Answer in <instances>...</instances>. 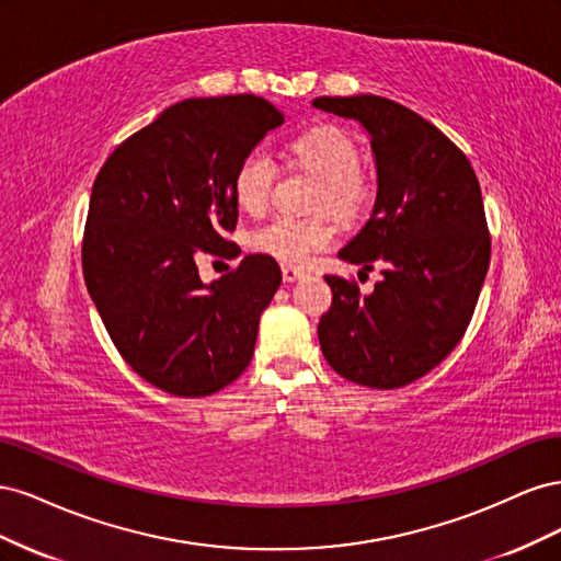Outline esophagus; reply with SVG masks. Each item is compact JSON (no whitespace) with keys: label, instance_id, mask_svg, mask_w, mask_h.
<instances>
[{"label":"esophagus","instance_id":"obj_1","mask_svg":"<svg viewBox=\"0 0 561 561\" xmlns=\"http://www.w3.org/2000/svg\"><path fill=\"white\" fill-rule=\"evenodd\" d=\"M301 276H304V268L290 266V264L283 266V280H285V283H295V280H299Z\"/></svg>","mask_w":561,"mask_h":561}]
</instances>
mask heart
Here are the masks:
<instances>
[{
	"mask_svg": "<svg viewBox=\"0 0 561 561\" xmlns=\"http://www.w3.org/2000/svg\"><path fill=\"white\" fill-rule=\"evenodd\" d=\"M290 154L299 168L320 180L316 210L330 208L336 215H355L369 198V182L360 171V147L336 126H320L297 135ZM276 182V163L264 149H252L233 173V196L241 210H264ZM336 225L325 213L311 217L276 215L254 229L250 245L285 264H304L311 254L334 243Z\"/></svg>",
	"mask_w": 561,
	"mask_h": 561,
	"instance_id": "b5f03b06",
	"label": "heart"
}]
</instances>
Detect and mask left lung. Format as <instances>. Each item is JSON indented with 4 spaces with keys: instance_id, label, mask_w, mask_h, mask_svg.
Returning a JSON list of instances; mask_svg holds the SVG:
<instances>
[{
    "instance_id": "obj_1",
    "label": "left lung",
    "mask_w": 561,
    "mask_h": 561,
    "mask_svg": "<svg viewBox=\"0 0 561 561\" xmlns=\"http://www.w3.org/2000/svg\"><path fill=\"white\" fill-rule=\"evenodd\" d=\"M313 107L355 118L377 161V201L339 257L381 266L375 293L325 276L332 307L320 348L344 379L400 388L428 375L461 342L478 304L491 239L478 175L443 130L379 95L316 98Z\"/></svg>"
}]
</instances>
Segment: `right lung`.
<instances>
[{"label":"right lung","instance_id":"add662e5","mask_svg":"<svg viewBox=\"0 0 561 561\" xmlns=\"http://www.w3.org/2000/svg\"><path fill=\"white\" fill-rule=\"evenodd\" d=\"M283 114L257 95L190 98L118 145L93 182L81 266L116 351L178 398L217 393L243 375L260 316L283 280L248 254L206 285L201 254L233 257V173Z\"/></svg>","mask_w":561,"mask_h":561}]
</instances>
